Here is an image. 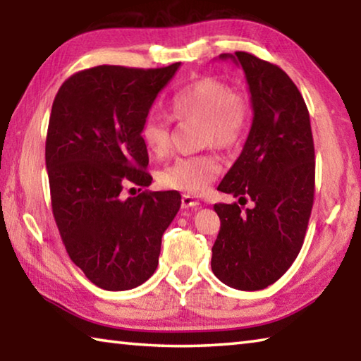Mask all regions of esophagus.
I'll use <instances>...</instances> for the list:
<instances>
[{"mask_svg": "<svg viewBox=\"0 0 361 361\" xmlns=\"http://www.w3.org/2000/svg\"><path fill=\"white\" fill-rule=\"evenodd\" d=\"M200 202L195 197H192V195H188V194H185L181 197V207L183 209H195V207H197Z\"/></svg>", "mask_w": 361, "mask_h": 361, "instance_id": "esophagus-1", "label": "esophagus"}]
</instances>
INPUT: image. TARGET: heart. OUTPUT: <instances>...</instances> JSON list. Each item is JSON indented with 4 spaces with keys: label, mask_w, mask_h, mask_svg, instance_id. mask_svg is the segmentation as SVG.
I'll use <instances>...</instances> for the list:
<instances>
[{
    "label": "heart",
    "mask_w": 361,
    "mask_h": 361,
    "mask_svg": "<svg viewBox=\"0 0 361 361\" xmlns=\"http://www.w3.org/2000/svg\"><path fill=\"white\" fill-rule=\"evenodd\" d=\"M173 119H200L202 143L228 149L245 135L252 119V102L240 89L218 78H200L185 85L170 100ZM140 138L151 154L164 157L170 151V124L161 114L149 113L140 126ZM221 161L210 152L178 157L162 170L159 181L169 189L200 194L221 173Z\"/></svg>",
    "instance_id": "b5f03b06"
}]
</instances>
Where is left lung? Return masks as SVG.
<instances>
[{
  "label": "left lung",
  "instance_id": "left-lung-1",
  "mask_svg": "<svg viewBox=\"0 0 361 361\" xmlns=\"http://www.w3.org/2000/svg\"><path fill=\"white\" fill-rule=\"evenodd\" d=\"M245 73L253 121L218 191L252 200L215 204L221 228L212 271L231 288L256 291L283 276L301 252L314 205L315 151L307 106L277 65L248 52L221 54Z\"/></svg>",
  "mask_w": 361,
  "mask_h": 361
}]
</instances>
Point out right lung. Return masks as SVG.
Listing matches in <instances>:
<instances>
[{
  "instance_id": "right-lung-1",
  "label": "right lung",
  "mask_w": 361,
  "mask_h": 361,
  "mask_svg": "<svg viewBox=\"0 0 361 361\" xmlns=\"http://www.w3.org/2000/svg\"><path fill=\"white\" fill-rule=\"evenodd\" d=\"M180 65L94 66L66 79L52 103L46 138L52 213L71 261L103 290L137 288L154 274L162 234L180 210L176 191L121 197L129 183L151 185L140 126Z\"/></svg>"
}]
</instances>
